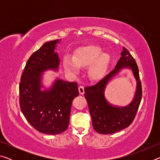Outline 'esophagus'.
<instances>
[{
    "label": "esophagus",
    "instance_id": "esophagus-1",
    "mask_svg": "<svg viewBox=\"0 0 160 160\" xmlns=\"http://www.w3.org/2000/svg\"><path fill=\"white\" fill-rule=\"evenodd\" d=\"M78 90H79V93L80 94H83L85 92V90H84V87L83 86H79L78 88Z\"/></svg>",
    "mask_w": 160,
    "mask_h": 160
}]
</instances>
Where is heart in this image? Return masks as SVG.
Returning <instances> with one entry per match:
<instances>
[{
	"mask_svg": "<svg viewBox=\"0 0 160 160\" xmlns=\"http://www.w3.org/2000/svg\"><path fill=\"white\" fill-rule=\"evenodd\" d=\"M110 61V56L102 52V48L95 45H88L75 50L72 57L66 56L63 58V67L68 74L77 75L80 68L88 65V73L92 79L101 77L107 69Z\"/></svg>",
	"mask_w": 160,
	"mask_h": 160,
	"instance_id": "obj_1",
	"label": "heart"
}]
</instances>
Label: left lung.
Masks as SVG:
<instances>
[{
  "mask_svg": "<svg viewBox=\"0 0 160 160\" xmlns=\"http://www.w3.org/2000/svg\"><path fill=\"white\" fill-rule=\"evenodd\" d=\"M113 70L95 85L85 88V97L92 121L93 128L100 134H112L130 126L136 115L142 98L141 82L136 62L126 48ZM129 69L136 80V91L132 101L126 106L110 103L105 97V89L110 80L123 69Z\"/></svg>",
  "mask_w": 160,
  "mask_h": 160,
  "instance_id": "1",
  "label": "left lung"
}]
</instances>
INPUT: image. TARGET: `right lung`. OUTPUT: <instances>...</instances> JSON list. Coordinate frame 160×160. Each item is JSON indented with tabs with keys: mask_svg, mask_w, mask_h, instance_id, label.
Segmentation results:
<instances>
[{
	"mask_svg": "<svg viewBox=\"0 0 160 160\" xmlns=\"http://www.w3.org/2000/svg\"><path fill=\"white\" fill-rule=\"evenodd\" d=\"M61 40L44 43L28 59L20 83V105L30 125L45 134L56 135L68 128L72 102L79 94L77 82L55 78L44 85L48 70L58 72L60 58L56 51Z\"/></svg>",
	"mask_w": 160,
	"mask_h": 160,
	"instance_id": "right-lung-1",
	"label": "right lung"
}]
</instances>
